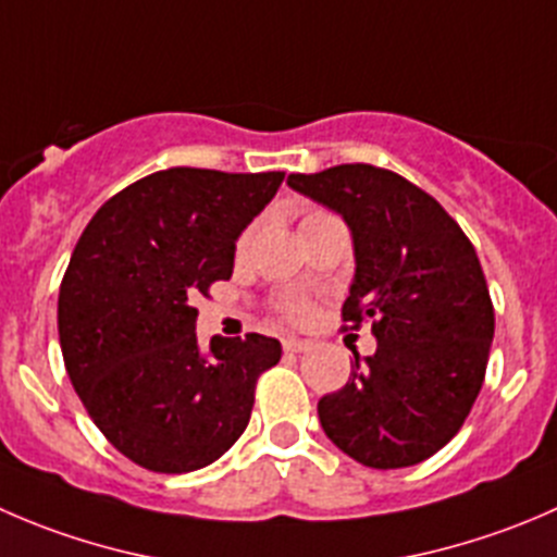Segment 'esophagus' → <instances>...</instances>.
<instances>
[{"instance_id":"1","label":"esophagus","mask_w":557,"mask_h":557,"mask_svg":"<svg viewBox=\"0 0 557 557\" xmlns=\"http://www.w3.org/2000/svg\"><path fill=\"white\" fill-rule=\"evenodd\" d=\"M283 348L288 350V354H305V350L312 348V343H310V339L288 337V339H283Z\"/></svg>"}]
</instances>
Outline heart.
<instances>
[{
	"mask_svg": "<svg viewBox=\"0 0 557 557\" xmlns=\"http://www.w3.org/2000/svg\"><path fill=\"white\" fill-rule=\"evenodd\" d=\"M301 312H305L301 307H294V315H301Z\"/></svg>",
	"mask_w": 557,
	"mask_h": 557,
	"instance_id": "heart-1",
	"label": "heart"
}]
</instances>
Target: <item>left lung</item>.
Returning a JSON list of instances; mask_svg holds the SVG:
<instances>
[{
  "instance_id": "obj_1",
  "label": "left lung",
  "mask_w": 557,
  "mask_h": 557,
  "mask_svg": "<svg viewBox=\"0 0 557 557\" xmlns=\"http://www.w3.org/2000/svg\"><path fill=\"white\" fill-rule=\"evenodd\" d=\"M354 242L343 318L372 321L377 348L354 354L339 392L318 399L323 433L367 468H408L444 449L484 383L495 312L476 250L446 209L375 165L290 174Z\"/></svg>"
}]
</instances>
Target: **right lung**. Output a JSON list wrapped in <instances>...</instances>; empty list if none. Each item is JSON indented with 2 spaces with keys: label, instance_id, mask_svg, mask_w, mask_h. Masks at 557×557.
I'll return each mask as SVG.
<instances>
[{
  "label": "right lung",
  "instance_id": "obj_1",
  "mask_svg": "<svg viewBox=\"0 0 557 557\" xmlns=\"http://www.w3.org/2000/svg\"><path fill=\"white\" fill-rule=\"evenodd\" d=\"M283 171L169 169L102 203L59 288L64 367L100 433L138 466H212L245 433L256 381L283 345L247 334L198 345L193 299L234 272L242 231Z\"/></svg>",
  "mask_w": 557,
  "mask_h": 557
}]
</instances>
